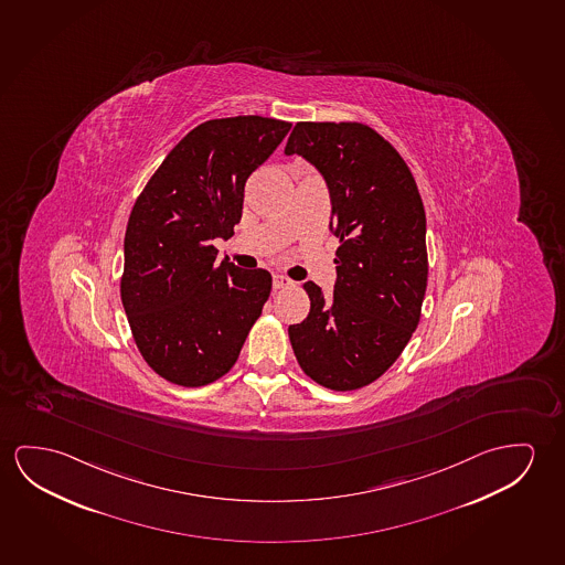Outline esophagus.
<instances>
[{"label":"esophagus","mask_w":565,"mask_h":565,"mask_svg":"<svg viewBox=\"0 0 565 565\" xmlns=\"http://www.w3.org/2000/svg\"><path fill=\"white\" fill-rule=\"evenodd\" d=\"M291 286H294V281L287 278V276H281V274L274 276V289H286V287Z\"/></svg>","instance_id":"34e87169"}]
</instances>
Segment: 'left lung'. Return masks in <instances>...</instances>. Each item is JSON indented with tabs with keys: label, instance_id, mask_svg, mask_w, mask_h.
<instances>
[{
	"label": "left lung",
	"instance_id": "left-lung-1",
	"mask_svg": "<svg viewBox=\"0 0 565 565\" xmlns=\"http://www.w3.org/2000/svg\"><path fill=\"white\" fill-rule=\"evenodd\" d=\"M286 154H301L324 175L339 236L334 294L303 284L311 309L287 330L291 348L322 387L360 390L390 370L420 321L425 205L407 162L364 122L299 121Z\"/></svg>",
	"mask_w": 565,
	"mask_h": 565
}]
</instances>
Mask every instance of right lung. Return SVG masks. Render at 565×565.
I'll return each mask as SVG.
<instances>
[{"instance_id":"add662e5","label":"right lung","mask_w":565,"mask_h":565,"mask_svg":"<svg viewBox=\"0 0 565 565\" xmlns=\"http://www.w3.org/2000/svg\"><path fill=\"white\" fill-rule=\"evenodd\" d=\"M291 122L260 115L190 130L130 211L121 301L140 354L166 382L201 387L235 365L271 291L266 269L218 262L243 215L244 183Z\"/></svg>"}]
</instances>
